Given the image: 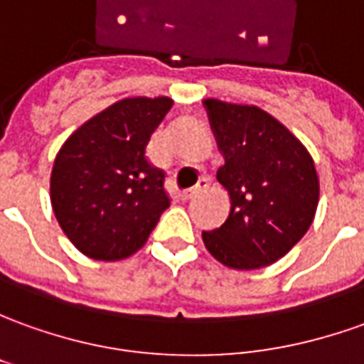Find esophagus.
I'll use <instances>...</instances> for the list:
<instances>
[{
  "label": "esophagus",
  "instance_id": "34e87169",
  "mask_svg": "<svg viewBox=\"0 0 364 364\" xmlns=\"http://www.w3.org/2000/svg\"><path fill=\"white\" fill-rule=\"evenodd\" d=\"M208 188H210V178L202 176L200 180H198L196 186L190 188V190H186V192H182V200H190V198L198 196L200 192H204V190H208Z\"/></svg>",
  "mask_w": 364,
  "mask_h": 364
}]
</instances>
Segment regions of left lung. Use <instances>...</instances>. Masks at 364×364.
<instances>
[{
  "label": "left lung",
  "instance_id": "left-lung-1",
  "mask_svg": "<svg viewBox=\"0 0 364 364\" xmlns=\"http://www.w3.org/2000/svg\"><path fill=\"white\" fill-rule=\"evenodd\" d=\"M204 107L225 160L215 178L232 202L224 224L202 232L204 245L232 269L272 265L307 234L317 212L311 154L259 107L218 99H206Z\"/></svg>",
  "mask_w": 364,
  "mask_h": 364
}]
</instances>
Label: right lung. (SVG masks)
Returning a JSON list of instances; mask_svg holds the SVG:
<instances>
[{"label":"right lung","mask_w":364,"mask_h":364,"mask_svg":"<svg viewBox=\"0 0 364 364\" xmlns=\"http://www.w3.org/2000/svg\"><path fill=\"white\" fill-rule=\"evenodd\" d=\"M172 102L122 99L81 124L59 150L53 212L87 257L117 262L139 252L170 206L164 172L149 162L146 144Z\"/></svg>","instance_id":"add662e5"}]
</instances>
